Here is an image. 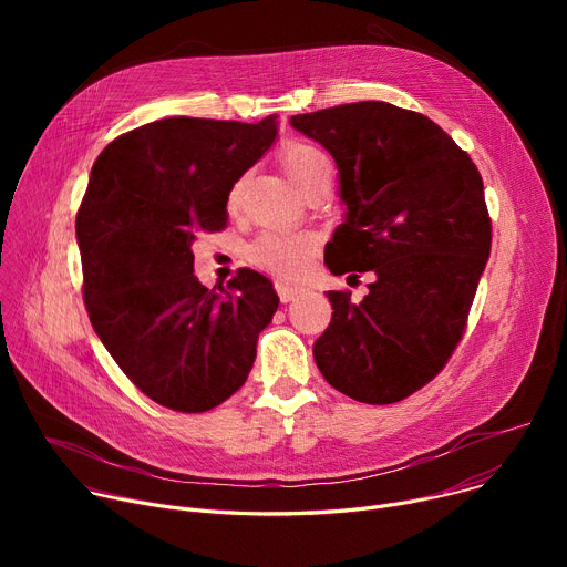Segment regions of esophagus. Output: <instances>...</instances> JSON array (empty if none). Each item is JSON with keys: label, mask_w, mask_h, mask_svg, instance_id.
<instances>
[{"label": "esophagus", "mask_w": 567, "mask_h": 567, "mask_svg": "<svg viewBox=\"0 0 567 567\" xmlns=\"http://www.w3.org/2000/svg\"><path fill=\"white\" fill-rule=\"evenodd\" d=\"M276 289H278V296H280V301H282V303H291V301L299 299V296H303V293H306V287L285 285V282H278V285H276Z\"/></svg>", "instance_id": "esophagus-1"}]
</instances>
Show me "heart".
Listing matches in <instances>:
<instances>
[{
    "mask_svg": "<svg viewBox=\"0 0 567 567\" xmlns=\"http://www.w3.org/2000/svg\"><path fill=\"white\" fill-rule=\"evenodd\" d=\"M280 165L291 176V182L303 193L331 182L333 165L321 148L308 142H291L280 152ZM238 188L231 190L234 204ZM315 252V236L306 231H264L248 246V259L276 278H299Z\"/></svg>",
    "mask_w": 567,
    "mask_h": 567,
    "instance_id": "heart-1",
    "label": "heart"
}]
</instances>
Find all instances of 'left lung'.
Instances as JSON below:
<instances>
[{
    "instance_id": "1",
    "label": "left lung",
    "mask_w": 567,
    "mask_h": 567,
    "mask_svg": "<svg viewBox=\"0 0 567 567\" xmlns=\"http://www.w3.org/2000/svg\"><path fill=\"white\" fill-rule=\"evenodd\" d=\"M289 124L340 172L347 214L326 244V266L333 276H374L361 303L326 293L333 317L312 347L315 363L355 402H400L443 370L466 329L492 248L483 176L432 118L383 101Z\"/></svg>"
}]
</instances>
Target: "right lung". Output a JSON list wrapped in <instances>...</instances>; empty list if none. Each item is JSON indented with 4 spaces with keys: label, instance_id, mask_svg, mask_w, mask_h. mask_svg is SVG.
Returning <instances> with one entry per match:
<instances>
[{
    "label": "right lung",
    "instance_id": "1",
    "mask_svg": "<svg viewBox=\"0 0 567 567\" xmlns=\"http://www.w3.org/2000/svg\"><path fill=\"white\" fill-rule=\"evenodd\" d=\"M276 133V114L169 116L112 140L89 176L75 218L89 319L124 374L172 411L202 413L241 389L278 310L271 280L250 268L206 289L190 250L197 231L227 225L229 190Z\"/></svg>",
    "mask_w": 567,
    "mask_h": 567
}]
</instances>
